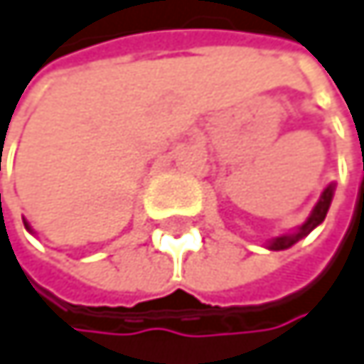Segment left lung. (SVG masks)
<instances>
[{
    "instance_id": "obj_1",
    "label": "left lung",
    "mask_w": 364,
    "mask_h": 364,
    "mask_svg": "<svg viewBox=\"0 0 364 364\" xmlns=\"http://www.w3.org/2000/svg\"><path fill=\"white\" fill-rule=\"evenodd\" d=\"M332 196H334V186H328V188L323 190V194H321L318 203L314 205V209L310 212V216L306 218V223H304L295 233H286V235L273 237V240L269 242V249H271V251H284V249L292 247L295 242H299L301 237H306L314 227H318L321 223L326 220V214H328V209H330Z\"/></svg>"
}]
</instances>
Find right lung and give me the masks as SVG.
<instances>
[{
    "instance_id": "right-lung-1",
    "label": "right lung",
    "mask_w": 364,
    "mask_h": 364,
    "mask_svg": "<svg viewBox=\"0 0 364 364\" xmlns=\"http://www.w3.org/2000/svg\"><path fill=\"white\" fill-rule=\"evenodd\" d=\"M23 225H26V229H28V231H30V233H32V227H30V225H28V220H23Z\"/></svg>"
}]
</instances>
